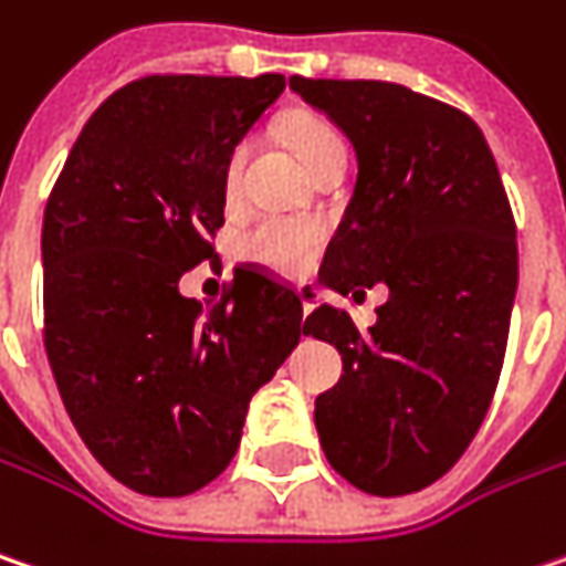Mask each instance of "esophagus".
<instances>
[{"instance_id": "1", "label": "esophagus", "mask_w": 566, "mask_h": 566, "mask_svg": "<svg viewBox=\"0 0 566 566\" xmlns=\"http://www.w3.org/2000/svg\"><path fill=\"white\" fill-rule=\"evenodd\" d=\"M297 294H301L304 314H314V311H316V287H314V284H297Z\"/></svg>"}]
</instances>
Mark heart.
<instances>
[{"label":"heart","instance_id":"heart-1","mask_svg":"<svg viewBox=\"0 0 566 566\" xmlns=\"http://www.w3.org/2000/svg\"><path fill=\"white\" fill-rule=\"evenodd\" d=\"M287 137H291V147L297 150L304 166H311L323 150L343 144V137L323 120H297V124H291ZM243 163H247V150L237 147L230 153V163L223 172V185L230 195L240 185ZM319 240H323V230L316 223L291 220V217H262L252 223L250 230H243L237 250L252 265H262V269L282 272V275H297L311 265V259L319 250Z\"/></svg>","mask_w":566,"mask_h":566}]
</instances>
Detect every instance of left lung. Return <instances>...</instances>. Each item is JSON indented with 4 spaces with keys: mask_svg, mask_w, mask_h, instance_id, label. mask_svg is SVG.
Here are the masks:
<instances>
[{
    "mask_svg": "<svg viewBox=\"0 0 566 566\" xmlns=\"http://www.w3.org/2000/svg\"><path fill=\"white\" fill-rule=\"evenodd\" d=\"M287 83L358 159L319 279L355 301L390 291L368 333L329 304L307 316V336L336 346L346 371L316 397L319 446L365 493H416L464 454L500 381L518 284L513 211L464 112L381 80Z\"/></svg>",
    "mask_w": 566,
    "mask_h": 566,
    "instance_id": "obj_1",
    "label": "left lung"
}]
</instances>
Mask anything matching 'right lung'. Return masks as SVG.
<instances>
[{
	"instance_id": "right-lung-1",
	"label": "right lung",
	"mask_w": 566,
	"mask_h": 566,
	"mask_svg": "<svg viewBox=\"0 0 566 566\" xmlns=\"http://www.w3.org/2000/svg\"><path fill=\"white\" fill-rule=\"evenodd\" d=\"M284 76H147L85 120L44 208V346L85 449L124 486L185 496L240 449L252 394L307 336L294 287L233 269L211 311L230 153Z\"/></svg>"
}]
</instances>
